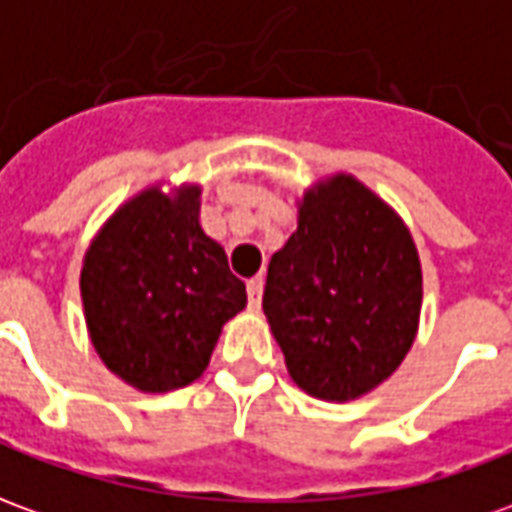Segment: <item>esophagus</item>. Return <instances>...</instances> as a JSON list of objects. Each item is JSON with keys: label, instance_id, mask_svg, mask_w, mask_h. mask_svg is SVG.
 <instances>
[{"label": "esophagus", "instance_id": "esophagus-1", "mask_svg": "<svg viewBox=\"0 0 512 512\" xmlns=\"http://www.w3.org/2000/svg\"><path fill=\"white\" fill-rule=\"evenodd\" d=\"M248 303L250 309H259L262 306V278H250L248 281Z\"/></svg>", "mask_w": 512, "mask_h": 512}]
</instances>
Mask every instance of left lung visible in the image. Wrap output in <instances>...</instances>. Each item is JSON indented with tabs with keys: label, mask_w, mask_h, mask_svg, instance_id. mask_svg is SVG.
Returning <instances> with one entry per match:
<instances>
[{
	"label": "left lung",
	"mask_w": 512,
	"mask_h": 512,
	"mask_svg": "<svg viewBox=\"0 0 512 512\" xmlns=\"http://www.w3.org/2000/svg\"><path fill=\"white\" fill-rule=\"evenodd\" d=\"M424 301L407 222L334 172L303 189L298 228L267 267L264 315L290 379L320 401H354L410 354Z\"/></svg>",
	"instance_id": "left-lung-1"
}]
</instances>
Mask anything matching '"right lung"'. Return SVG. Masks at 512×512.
<instances>
[{
    "instance_id": "right-lung-1",
    "label": "right lung",
    "mask_w": 512,
    "mask_h": 512,
    "mask_svg": "<svg viewBox=\"0 0 512 512\" xmlns=\"http://www.w3.org/2000/svg\"><path fill=\"white\" fill-rule=\"evenodd\" d=\"M200 192V183H150L102 222L83 256L88 340L139 393L197 382L222 326L248 306L225 250L200 225Z\"/></svg>"
}]
</instances>
